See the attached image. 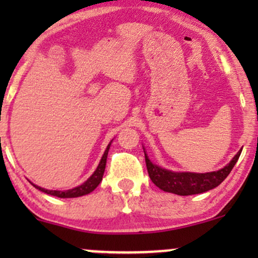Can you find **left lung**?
Returning <instances> with one entry per match:
<instances>
[{
  "label": "left lung",
  "mask_w": 258,
  "mask_h": 258,
  "mask_svg": "<svg viewBox=\"0 0 258 258\" xmlns=\"http://www.w3.org/2000/svg\"><path fill=\"white\" fill-rule=\"evenodd\" d=\"M242 150V149H241ZM238 152L232 161L220 171L207 173H191V172H171L156 165H154L146 154L147 170L150 179L156 186L164 191L173 193L177 195H193L205 193V191L214 189L220 185L228 174L233 170L234 165L238 161L241 154Z\"/></svg>",
  "instance_id": "left-lung-1"
}]
</instances>
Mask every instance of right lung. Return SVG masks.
Returning <instances> with one entry per match:
<instances>
[{"label": "right lung", "instance_id": "add662e5", "mask_svg": "<svg viewBox=\"0 0 258 258\" xmlns=\"http://www.w3.org/2000/svg\"><path fill=\"white\" fill-rule=\"evenodd\" d=\"M110 144H111V142L108 144V147H106L104 155H103L102 160H100L98 167H97V170L94 171V173L92 174L90 178L86 180L84 184L76 186V188H74V189H69V190H64V191L47 190V189L41 188V186H37L35 184H32V185H34L35 188H37L38 190L43 191V193L53 195V197H58V198H78V197H82V195L90 194L91 191H93L94 189L98 186L100 180H102V178H103V174H104V170H105L106 158H108V152H109V148H110Z\"/></svg>", "mask_w": 258, "mask_h": 258}]
</instances>
